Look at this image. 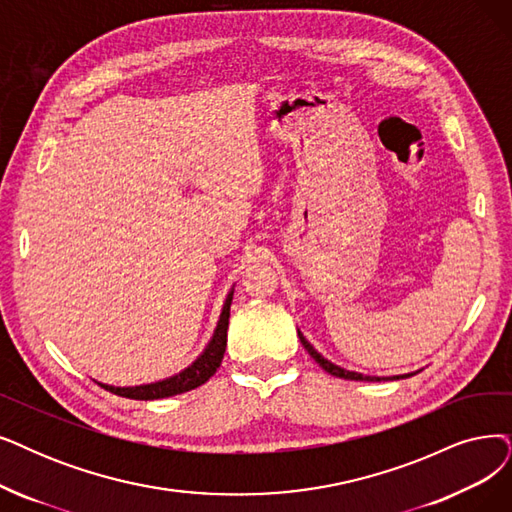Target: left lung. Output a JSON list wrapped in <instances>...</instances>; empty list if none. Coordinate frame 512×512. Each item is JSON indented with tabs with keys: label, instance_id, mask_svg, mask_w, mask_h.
Instances as JSON below:
<instances>
[{
	"label": "left lung",
	"instance_id": "obj_1",
	"mask_svg": "<svg viewBox=\"0 0 512 512\" xmlns=\"http://www.w3.org/2000/svg\"><path fill=\"white\" fill-rule=\"evenodd\" d=\"M298 338H300V342H302V346L306 351H309V355L323 367V370L327 372V374H332V376H336V378H344V380H361V382H380V380H399V378H410V376H414V374H405V376H393V378H378V376H363V374H357V372H349V370H344V367H338V365H334L332 361H327L323 355H319L315 349H313V344L306 340L300 332H298Z\"/></svg>",
	"mask_w": 512,
	"mask_h": 512
}]
</instances>
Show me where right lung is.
I'll use <instances>...</instances> for the list:
<instances>
[{
    "instance_id": "right-lung-1",
    "label": "right lung",
    "mask_w": 512,
    "mask_h": 512,
    "mask_svg": "<svg viewBox=\"0 0 512 512\" xmlns=\"http://www.w3.org/2000/svg\"><path fill=\"white\" fill-rule=\"evenodd\" d=\"M231 300H233V292H229L227 300H224L222 313H220V321L216 325V332L210 340V344L203 351L187 370H182L180 374L159 380L153 384H140V386H109V384H100L105 391L126 397V399H138V401H153V399H163V397H172V395H180L193 391V388L206 384L220 367L222 357H224V349H227V330H229V317H231Z\"/></svg>"
}]
</instances>
